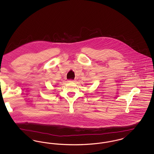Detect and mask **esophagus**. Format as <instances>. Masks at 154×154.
<instances>
[{"label": "esophagus", "mask_w": 154, "mask_h": 154, "mask_svg": "<svg viewBox=\"0 0 154 154\" xmlns=\"http://www.w3.org/2000/svg\"><path fill=\"white\" fill-rule=\"evenodd\" d=\"M69 82H75V80H69Z\"/></svg>", "instance_id": "34e87169"}]
</instances>
